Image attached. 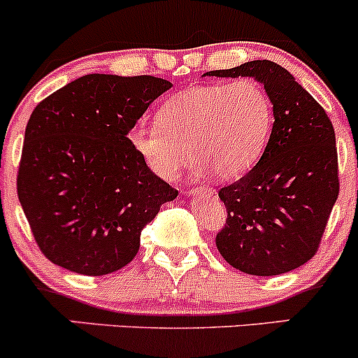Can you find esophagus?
<instances>
[{
    "label": "esophagus",
    "instance_id": "34e87169",
    "mask_svg": "<svg viewBox=\"0 0 358 358\" xmlns=\"http://www.w3.org/2000/svg\"><path fill=\"white\" fill-rule=\"evenodd\" d=\"M187 194H191V196H194V198H212L213 194H215V189H212V187H208V186L193 187V189L187 191Z\"/></svg>",
    "mask_w": 358,
    "mask_h": 358
}]
</instances>
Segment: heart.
I'll return each mask as SVG.
<instances>
[{"label": "heart", "mask_w": 358, "mask_h": 358, "mask_svg": "<svg viewBox=\"0 0 358 358\" xmlns=\"http://www.w3.org/2000/svg\"><path fill=\"white\" fill-rule=\"evenodd\" d=\"M272 122L267 91L255 79L241 77L187 87L162 105L158 122L132 125L129 143L146 167L165 180L179 174L189 152L196 157V171L212 169L219 179L233 180L260 160Z\"/></svg>", "instance_id": "1"}]
</instances>
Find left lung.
Masks as SVG:
<instances>
[{"label":"left lung","mask_w":358,"mask_h":358,"mask_svg":"<svg viewBox=\"0 0 358 358\" xmlns=\"http://www.w3.org/2000/svg\"><path fill=\"white\" fill-rule=\"evenodd\" d=\"M203 76L253 77L272 101L274 125L259 164L219 191L227 210L220 255L252 275H279L315 255L338 193L333 124L322 106L271 60Z\"/></svg>","instance_id":"obj_1"}]
</instances>
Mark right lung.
<instances>
[{
	"instance_id": "obj_1",
	"label": "right lung",
	"mask_w": 358,
	"mask_h": 358,
	"mask_svg": "<svg viewBox=\"0 0 358 358\" xmlns=\"http://www.w3.org/2000/svg\"><path fill=\"white\" fill-rule=\"evenodd\" d=\"M172 84L90 73L43 99L25 127L17 193L48 260L84 275L125 267L178 189L155 176L129 131Z\"/></svg>"
}]
</instances>
